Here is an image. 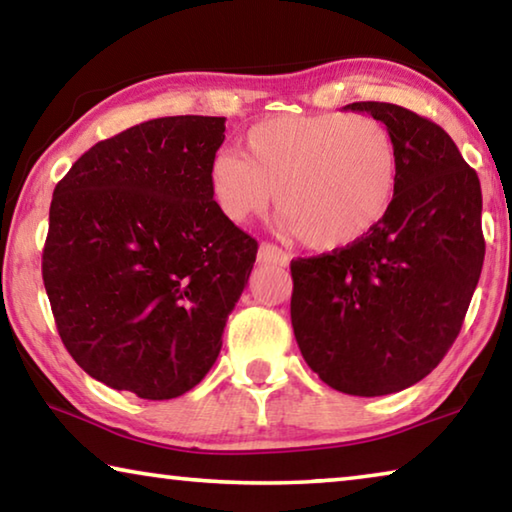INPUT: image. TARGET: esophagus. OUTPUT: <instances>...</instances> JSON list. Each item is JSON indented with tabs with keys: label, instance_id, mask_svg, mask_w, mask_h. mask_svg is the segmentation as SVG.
Returning a JSON list of instances; mask_svg holds the SVG:
<instances>
[{
	"label": "esophagus",
	"instance_id": "obj_1",
	"mask_svg": "<svg viewBox=\"0 0 512 512\" xmlns=\"http://www.w3.org/2000/svg\"><path fill=\"white\" fill-rule=\"evenodd\" d=\"M257 262L273 264V266H289L291 257H289V253H284L282 248H277L273 244H262L257 250Z\"/></svg>",
	"mask_w": 512,
	"mask_h": 512
}]
</instances>
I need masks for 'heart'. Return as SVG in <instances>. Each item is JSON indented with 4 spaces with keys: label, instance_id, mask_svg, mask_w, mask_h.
Wrapping results in <instances>:
<instances>
[{
    "label": "heart",
    "instance_id": "heart-1",
    "mask_svg": "<svg viewBox=\"0 0 512 512\" xmlns=\"http://www.w3.org/2000/svg\"><path fill=\"white\" fill-rule=\"evenodd\" d=\"M400 176V144L384 121L325 112L257 121L244 135V155H214L207 183L225 221L257 219L277 196L280 228L311 250L334 253L386 221Z\"/></svg>",
    "mask_w": 512,
    "mask_h": 512
}]
</instances>
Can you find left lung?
<instances>
[{
    "label": "left lung",
    "instance_id": "8db88e82",
    "mask_svg": "<svg viewBox=\"0 0 512 512\" xmlns=\"http://www.w3.org/2000/svg\"><path fill=\"white\" fill-rule=\"evenodd\" d=\"M400 144L391 214L359 244L293 259L291 325L334 391L377 397L418 384L452 348L479 282L481 183L452 137L395 103L357 101Z\"/></svg>",
    "mask_w": 512,
    "mask_h": 512
}]
</instances>
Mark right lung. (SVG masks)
<instances>
[{
	"label": "right lung",
	"instance_id": "1",
	"mask_svg": "<svg viewBox=\"0 0 512 512\" xmlns=\"http://www.w3.org/2000/svg\"><path fill=\"white\" fill-rule=\"evenodd\" d=\"M225 117H162L94 144L54 189L42 280L74 361L171 400L221 352L257 241L225 221L207 171Z\"/></svg>",
	"mask_w": 512,
	"mask_h": 512
}]
</instances>
